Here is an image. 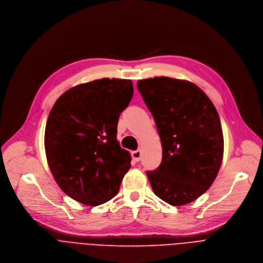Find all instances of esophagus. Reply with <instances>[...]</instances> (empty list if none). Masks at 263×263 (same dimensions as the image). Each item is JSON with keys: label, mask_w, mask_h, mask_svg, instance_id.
<instances>
[{"label": "esophagus", "mask_w": 263, "mask_h": 263, "mask_svg": "<svg viewBox=\"0 0 263 263\" xmlns=\"http://www.w3.org/2000/svg\"><path fill=\"white\" fill-rule=\"evenodd\" d=\"M141 151L140 150H137V151H133L132 152V157H133V160L135 161V162H140L141 161Z\"/></svg>", "instance_id": "1"}]
</instances>
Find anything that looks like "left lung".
Instances as JSON below:
<instances>
[{
    "instance_id": "8db88e82",
    "label": "left lung",
    "mask_w": 263,
    "mask_h": 263,
    "mask_svg": "<svg viewBox=\"0 0 263 263\" xmlns=\"http://www.w3.org/2000/svg\"><path fill=\"white\" fill-rule=\"evenodd\" d=\"M160 135L163 157L147 176L154 194L181 206L215 181L223 161L224 138L217 109L194 83L167 77L137 83Z\"/></svg>"
}]
</instances>
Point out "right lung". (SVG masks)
<instances>
[{"label": "right lung", "instance_id": "right-lung-1", "mask_svg": "<svg viewBox=\"0 0 263 263\" xmlns=\"http://www.w3.org/2000/svg\"><path fill=\"white\" fill-rule=\"evenodd\" d=\"M134 94L130 80H95L64 92L45 126L48 167L73 200L97 206L114 198L130 168V154L117 141L120 113Z\"/></svg>", "mask_w": 263, "mask_h": 263}]
</instances>
